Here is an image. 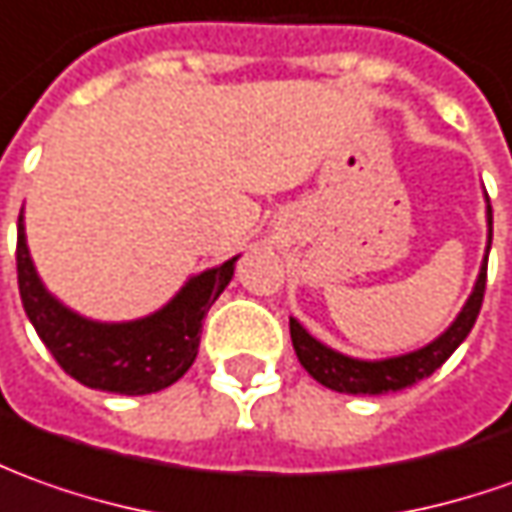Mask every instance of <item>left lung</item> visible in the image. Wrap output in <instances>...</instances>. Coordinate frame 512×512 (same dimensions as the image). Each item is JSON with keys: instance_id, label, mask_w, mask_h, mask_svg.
I'll list each match as a JSON object with an SVG mask.
<instances>
[{"instance_id": "obj_1", "label": "left lung", "mask_w": 512, "mask_h": 512, "mask_svg": "<svg viewBox=\"0 0 512 512\" xmlns=\"http://www.w3.org/2000/svg\"><path fill=\"white\" fill-rule=\"evenodd\" d=\"M493 241V210L488 204V252ZM485 283H488V255L476 277L474 294L468 297L460 316L454 319V325L437 336L434 342L420 347L415 353H406L398 358H384V361H358V358L342 356L336 350H330L322 342H316L308 330L302 328L297 319H288L291 328V342L294 353L300 358V364L314 375L322 387L347 392V395H384V392H398L429 378L437 367L446 364V358L465 342V336L474 328L482 300H485Z\"/></svg>"}]
</instances>
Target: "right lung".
<instances>
[{"label": "right lung", "instance_id": "add662e5", "mask_svg": "<svg viewBox=\"0 0 512 512\" xmlns=\"http://www.w3.org/2000/svg\"><path fill=\"white\" fill-rule=\"evenodd\" d=\"M235 260L190 277L162 311L145 319L92 322L64 308L41 285L19 215L16 271L24 314L66 375L103 392L151 395L176 384L196 361L204 316L232 280Z\"/></svg>", "mask_w": 512, "mask_h": 512}]
</instances>
